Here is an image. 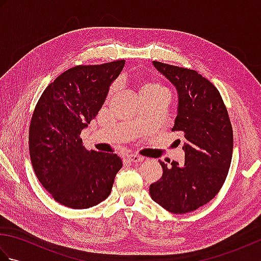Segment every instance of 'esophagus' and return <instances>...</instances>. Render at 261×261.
Segmentation results:
<instances>
[{
	"label": "esophagus",
	"instance_id": "34e87169",
	"mask_svg": "<svg viewBox=\"0 0 261 261\" xmlns=\"http://www.w3.org/2000/svg\"><path fill=\"white\" fill-rule=\"evenodd\" d=\"M125 158L127 159V162H130V163H140V162H142V160H143L142 157L137 156V154H132V153L126 154Z\"/></svg>",
	"mask_w": 261,
	"mask_h": 261
}]
</instances>
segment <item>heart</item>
Listing matches in <instances>:
<instances>
[{"mask_svg":"<svg viewBox=\"0 0 261 261\" xmlns=\"http://www.w3.org/2000/svg\"><path fill=\"white\" fill-rule=\"evenodd\" d=\"M116 88V84H113L110 88V94L113 93ZM140 94H167V91L165 90L160 84L154 81H147L143 82L140 87Z\"/></svg>","mask_w":261,"mask_h":261,"instance_id":"obj_1","label":"heart"}]
</instances>
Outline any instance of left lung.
Returning a JSON list of instances; mask_svg holds the SVG:
<instances>
[{
	"label": "left lung",
	"mask_w": 261,
	"mask_h": 261,
	"mask_svg": "<svg viewBox=\"0 0 261 261\" xmlns=\"http://www.w3.org/2000/svg\"><path fill=\"white\" fill-rule=\"evenodd\" d=\"M154 67L171 82L178 108L171 130L184 135L185 164L162 160V178L149 187L160 206L175 214L188 213L208 203L228 176L233 131L223 99L212 83L196 70L159 62Z\"/></svg>",
	"instance_id": "obj_1"
}]
</instances>
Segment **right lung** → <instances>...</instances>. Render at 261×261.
I'll use <instances>...</instances> for the list:
<instances>
[{
    "label": "right lung",
    "mask_w": 261,
    "mask_h": 261,
    "mask_svg": "<svg viewBox=\"0 0 261 261\" xmlns=\"http://www.w3.org/2000/svg\"><path fill=\"white\" fill-rule=\"evenodd\" d=\"M124 60L64 71L39 98L29 127L33 170L55 201L76 210L95 206L112 191L122 167L116 153L88 151L81 132L97 115Z\"/></svg>",
    "instance_id": "right-lung-1"
}]
</instances>
